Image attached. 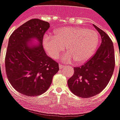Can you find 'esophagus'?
I'll return each mask as SVG.
<instances>
[{
  "label": "esophagus",
  "instance_id": "1",
  "mask_svg": "<svg viewBox=\"0 0 120 120\" xmlns=\"http://www.w3.org/2000/svg\"><path fill=\"white\" fill-rule=\"evenodd\" d=\"M59 68H64V65H63V64H59Z\"/></svg>",
  "mask_w": 120,
  "mask_h": 120
}]
</instances>
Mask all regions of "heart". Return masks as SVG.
<instances>
[{
	"instance_id": "1",
	"label": "heart",
	"mask_w": 120,
	"mask_h": 120,
	"mask_svg": "<svg viewBox=\"0 0 120 120\" xmlns=\"http://www.w3.org/2000/svg\"><path fill=\"white\" fill-rule=\"evenodd\" d=\"M54 35H45L43 45L47 54L52 58H59L66 47L68 53L63 60L76 63H85L91 58L99 41L95 30L79 27H67L54 31Z\"/></svg>"
}]
</instances>
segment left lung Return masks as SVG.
Segmentation results:
<instances>
[{
    "mask_svg": "<svg viewBox=\"0 0 120 120\" xmlns=\"http://www.w3.org/2000/svg\"><path fill=\"white\" fill-rule=\"evenodd\" d=\"M102 43L93 56L81 66L74 68V74L68 80L71 91L81 98L98 94L108 84L115 66L114 46L109 36L94 25Z\"/></svg>",
    "mask_w": 120,
    "mask_h": 120,
    "instance_id": "left-lung-1",
    "label": "left lung"
}]
</instances>
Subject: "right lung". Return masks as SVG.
Segmentation results:
<instances>
[{"mask_svg": "<svg viewBox=\"0 0 120 120\" xmlns=\"http://www.w3.org/2000/svg\"><path fill=\"white\" fill-rule=\"evenodd\" d=\"M49 27L47 22L31 19L17 28L9 39L5 57L6 75L11 86L25 96L44 93L59 71V64L47 56L42 44ZM33 37L40 45L30 47L27 41Z\"/></svg>", "mask_w": 120, "mask_h": 120, "instance_id": "add662e5", "label": "right lung"}]
</instances>
